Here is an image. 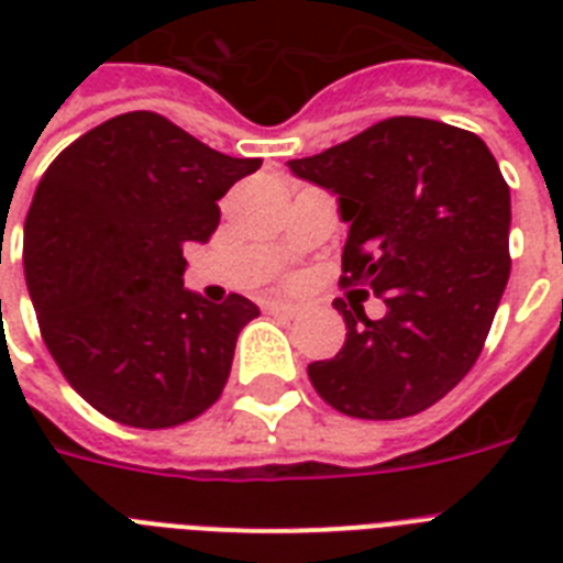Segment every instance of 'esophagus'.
Instances as JSON below:
<instances>
[{
	"instance_id": "obj_1",
	"label": "esophagus",
	"mask_w": 563,
	"mask_h": 563,
	"mask_svg": "<svg viewBox=\"0 0 563 563\" xmlns=\"http://www.w3.org/2000/svg\"><path fill=\"white\" fill-rule=\"evenodd\" d=\"M265 309H268V312H274V316H286V318H295L300 312L298 303H291V300H268V303H265Z\"/></svg>"
}]
</instances>
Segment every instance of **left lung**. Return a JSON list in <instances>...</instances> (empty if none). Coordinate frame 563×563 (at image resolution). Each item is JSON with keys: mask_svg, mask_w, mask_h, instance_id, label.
<instances>
[{"mask_svg": "<svg viewBox=\"0 0 563 563\" xmlns=\"http://www.w3.org/2000/svg\"><path fill=\"white\" fill-rule=\"evenodd\" d=\"M289 169L330 189L351 224L339 283L385 300L379 321L335 303L347 339L307 368L316 391L362 420L429 409L479 360L511 274V192L494 154L462 128L394 117Z\"/></svg>", "mask_w": 563, "mask_h": 563, "instance_id": "left-lung-1", "label": "left lung"}]
</instances>
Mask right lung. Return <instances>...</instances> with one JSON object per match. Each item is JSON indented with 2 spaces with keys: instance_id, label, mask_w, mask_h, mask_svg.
<instances>
[{
  "instance_id": "1",
  "label": "right lung",
  "mask_w": 563,
  "mask_h": 563,
  "mask_svg": "<svg viewBox=\"0 0 563 563\" xmlns=\"http://www.w3.org/2000/svg\"><path fill=\"white\" fill-rule=\"evenodd\" d=\"M260 157H228L152 110L78 136L40 180L22 265L66 383L136 429L187 423L221 397L256 303L184 289V247L219 228V198Z\"/></svg>"
}]
</instances>
